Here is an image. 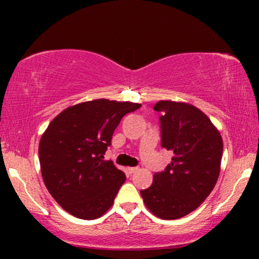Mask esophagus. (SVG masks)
Returning a JSON list of instances; mask_svg holds the SVG:
<instances>
[{
	"mask_svg": "<svg viewBox=\"0 0 259 259\" xmlns=\"http://www.w3.org/2000/svg\"><path fill=\"white\" fill-rule=\"evenodd\" d=\"M138 170H139L138 167H130V168H127V173H129V174L136 173V171H138Z\"/></svg>",
	"mask_w": 259,
	"mask_h": 259,
	"instance_id": "1",
	"label": "esophagus"
}]
</instances>
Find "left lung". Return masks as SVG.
Segmentation results:
<instances>
[{
	"label": "left lung",
	"mask_w": 259,
	"mask_h": 259,
	"mask_svg": "<svg viewBox=\"0 0 259 259\" xmlns=\"http://www.w3.org/2000/svg\"><path fill=\"white\" fill-rule=\"evenodd\" d=\"M153 109L160 113V145L173 158L140 194L154 215L171 221L191 213L212 192L221 171L223 140L195 106L159 101Z\"/></svg>",
	"instance_id": "left-lung-1"
}]
</instances>
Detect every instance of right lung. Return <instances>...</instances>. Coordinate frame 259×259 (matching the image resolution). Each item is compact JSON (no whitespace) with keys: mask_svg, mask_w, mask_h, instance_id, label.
<instances>
[{"mask_svg":"<svg viewBox=\"0 0 259 259\" xmlns=\"http://www.w3.org/2000/svg\"><path fill=\"white\" fill-rule=\"evenodd\" d=\"M141 105L106 99L68 107L47 126L38 145L41 174L56 202L92 221L114 202L125 174L103 159L121 118Z\"/></svg>","mask_w":259,"mask_h":259,"instance_id":"1","label":"right lung"}]
</instances>
